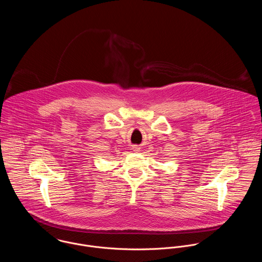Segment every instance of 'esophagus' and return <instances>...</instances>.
Listing matches in <instances>:
<instances>
[{"label":"esophagus","instance_id":"1","mask_svg":"<svg viewBox=\"0 0 262 262\" xmlns=\"http://www.w3.org/2000/svg\"><path fill=\"white\" fill-rule=\"evenodd\" d=\"M133 149H134V151H140V147H138V146H133Z\"/></svg>","mask_w":262,"mask_h":262}]
</instances>
